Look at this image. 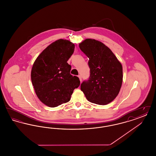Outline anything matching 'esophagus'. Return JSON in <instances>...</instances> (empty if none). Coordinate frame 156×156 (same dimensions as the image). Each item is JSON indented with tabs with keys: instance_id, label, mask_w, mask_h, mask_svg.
<instances>
[{
	"instance_id": "34e87169",
	"label": "esophagus",
	"mask_w": 156,
	"mask_h": 156,
	"mask_svg": "<svg viewBox=\"0 0 156 156\" xmlns=\"http://www.w3.org/2000/svg\"><path fill=\"white\" fill-rule=\"evenodd\" d=\"M78 78H80V81H81V82H82L81 76V75H78Z\"/></svg>"
}]
</instances>
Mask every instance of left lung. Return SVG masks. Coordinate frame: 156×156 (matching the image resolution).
<instances>
[{
	"label": "left lung",
	"mask_w": 156,
	"mask_h": 156,
	"mask_svg": "<svg viewBox=\"0 0 156 156\" xmlns=\"http://www.w3.org/2000/svg\"><path fill=\"white\" fill-rule=\"evenodd\" d=\"M88 58L90 76L82 82L81 89L89 102L105 105L118 96L123 81L120 62L102 43L88 38L79 44Z\"/></svg>",
	"instance_id": "8db88e82"
}]
</instances>
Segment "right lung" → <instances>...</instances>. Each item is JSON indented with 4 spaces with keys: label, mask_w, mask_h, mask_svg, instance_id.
Instances as JSON below:
<instances>
[{
    "label": "right lung",
    "mask_w": 156,
    "mask_h": 156,
    "mask_svg": "<svg viewBox=\"0 0 156 156\" xmlns=\"http://www.w3.org/2000/svg\"><path fill=\"white\" fill-rule=\"evenodd\" d=\"M74 48L71 41L58 40L43 50L33 66L31 79L36 94L49 107L69 102L80 85L79 78L70 74L71 66L67 63Z\"/></svg>",
    "instance_id": "1"
}]
</instances>
